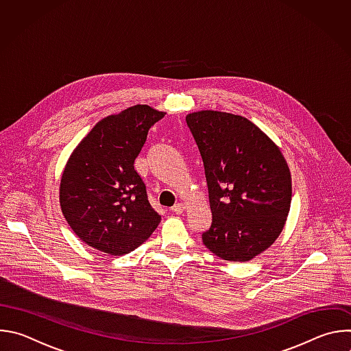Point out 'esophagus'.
<instances>
[{
  "mask_svg": "<svg viewBox=\"0 0 351 351\" xmlns=\"http://www.w3.org/2000/svg\"><path fill=\"white\" fill-rule=\"evenodd\" d=\"M183 211H184V204H182V203L175 204V206L172 207V213H175V214H182Z\"/></svg>",
  "mask_w": 351,
  "mask_h": 351,
  "instance_id": "1",
  "label": "esophagus"
}]
</instances>
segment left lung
I'll return each mask as SVG.
<instances>
[{"label": "left lung", "mask_w": 351, "mask_h": 351, "mask_svg": "<svg viewBox=\"0 0 351 351\" xmlns=\"http://www.w3.org/2000/svg\"><path fill=\"white\" fill-rule=\"evenodd\" d=\"M202 156L213 222L203 243L226 261L261 254L282 232L291 178L278 145L248 119L218 111L186 117Z\"/></svg>", "instance_id": "1"}]
</instances>
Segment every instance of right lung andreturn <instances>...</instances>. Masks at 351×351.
<instances>
[{
	"instance_id": "add662e5",
	"label": "right lung",
	"mask_w": 351,
	"mask_h": 351,
	"mask_svg": "<svg viewBox=\"0 0 351 351\" xmlns=\"http://www.w3.org/2000/svg\"><path fill=\"white\" fill-rule=\"evenodd\" d=\"M164 115L148 106L130 107L99 121L72 153L60 203L72 230L90 247L111 256L128 254L161 222L134 160L149 128Z\"/></svg>"
}]
</instances>
